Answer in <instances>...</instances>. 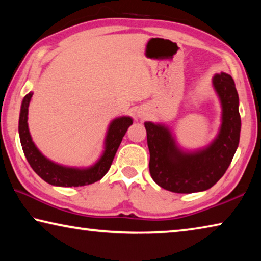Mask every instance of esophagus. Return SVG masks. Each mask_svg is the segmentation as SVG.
<instances>
[{
  "mask_svg": "<svg viewBox=\"0 0 261 261\" xmlns=\"http://www.w3.org/2000/svg\"><path fill=\"white\" fill-rule=\"evenodd\" d=\"M139 116H140V117H143V116H144V115H141V114H140V115H139Z\"/></svg>",
  "mask_w": 261,
  "mask_h": 261,
  "instance_id": "34e87169",
  "label": "esophagus"
}]
</instances>
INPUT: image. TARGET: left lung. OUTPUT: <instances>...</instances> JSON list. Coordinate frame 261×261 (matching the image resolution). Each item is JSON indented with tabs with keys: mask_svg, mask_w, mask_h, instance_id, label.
Returning a JSON list of instances; mask_svg holds the SVG:
<instances>
[{
	"mask_svg": "<svg viewBox=\"0 0 261 261\" xmlns=\"http://www.w3.org/2000/svg\"><path fill=\"white\" fill-rule=\"evenodd\" d=\"M213 87L219 96L221 126L206 147L185 151L176 143L170 129L161 123L145 122L149 149V173L159 187L176 193L201 192L218 182L228 169L240 143V99L230 74H214Z\"/></svg>",
	"mask_w": 261,
	"mask_h": 261,
	"instance_id": "8db88e82",
	"label": "left lung"
}]
</instances>
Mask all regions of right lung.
Instances as JSON below:
<instances>
[{"instance_id": "obj_1", "label": "right lung", "mask_w": 261, "mask_h": 261, "mask_svg": "<svg viewBox=\"0 0 261 261\" xmlns=\"http://www.w3.org/2000/svg\"><path fill=\"white\" fill-rule=\"evenodd\" d=\"M32 95V92H30L21 101L18 125L21 147L32 169L45 182L55 187H84L102 178L112 166L115 154L126 130L134 122L132 118L130 116H121L110 122L103 143V152L94 165L87 168L67 167L47 159L33 143L28 123L29 106Z\"/></svg>"}]
</instances>
